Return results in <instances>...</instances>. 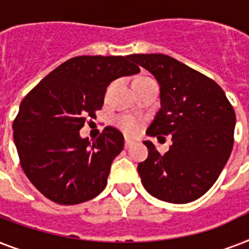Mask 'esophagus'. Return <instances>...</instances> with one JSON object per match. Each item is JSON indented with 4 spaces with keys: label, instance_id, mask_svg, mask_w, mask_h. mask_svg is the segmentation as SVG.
I'll return each instance as SVG.
<instances>
[{
    "label": "esophagus",
    "instance_id": "obj_1",
    "mask_svg": "<svg viewBox=\"0 0 249 249\" xmlns=\"http://www.w3.org/2000/svg\"><path fill=\"white\" fill-rule=\"evenodd\" d=\"M133 143H134V141H132L130 138H125V148H129V147H132Z\"/></svg>",
    "mask_w": 249,
    "mask_h": 249
}]
</instances>
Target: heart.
Returning a JSON list of instances; mask_svg holds the SVG:
<instances>
[{"label": "heart", "mask_w": 249, "mask_h": 249, "mask_svg": "<svg viewBox=\"0 0 249 249\" xmlns=\"http://www.w3.org/2000/svg\"><path fill=\"white\" fill-rule=\"evenodd\" d=\"M117 125H119L125 133H128V134H136V133L140 130V123H138L136 119H133V117L130 116L119 117Z\"/></svg>", "instance_id": "b5f03b06"}]
</instances>
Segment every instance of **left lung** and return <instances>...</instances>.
<instances>
[{"label":"left lung","instance_id":"1","mask_svg":"<svg viewBox=\"0 0 249 249\" xmlns=\"http://www.w3.org/2000/svg\"><path fill=\"white\" fill-rule=\"evenodd\" d=\"M160 86V109L150 137L172 136L161 155L144 141L147 159L138 164L144 189L160 200L183 204L203 196L217 181L234 144L235 112L213 80L164 54H133Z\"/></svg>","mask_w":249,"mask_h":249}]
</instances>
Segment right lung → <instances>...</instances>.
<instances>
[{"mask_svg": "<svg viewBox=\"0 0 249 249\" xmlns=\"http://www.w3.org/2000/svg\"><path fill=\"white\" fill-rule=\"evenodd\" d=\"M128 56L83 55L50 72L21 101L14 120V142L21 168L42 195L58 204L93 199L107 185L113 159L124 148L116 128L97 141L80 136L86 117L95 116L113 80L136 75Z\"/></svg>", "mask_w": 249, "mask_h": 249, "instance_id": "add662e5", "label": "right lung"}]
</instances>
